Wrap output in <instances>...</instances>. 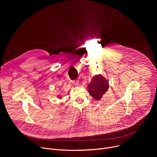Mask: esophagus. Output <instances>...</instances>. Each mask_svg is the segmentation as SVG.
I'll list each match as a JSON object with an SVG mask.
<instances>
[{"instance_id": "34e87169", "label": "esophagus", "mask_w": 157, "mask_h": 157, "mask_svg": "<svg viewBox=\"0 0 157 157\" xmlns=\"http://www.w3.org/2000/svg\"><path fill=\"white\" fill-rule=\"evenodd\" d=\"M73 83L75 85V86H78L79 85V82L78 81H73Z\"/></svg>"}]
</instances>
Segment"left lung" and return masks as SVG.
<instances>
[{
  "mask_svg": "<svg viewBox=\"0 0 157 157\" xmlns=\"http://www.w3.org/2000/svg\"><path fill=\"white\" fill-rule=\"evenodd\" d=\"M88 91L95 100H100L107 91L109 84L107 81L101 75L93 77L91 82L88 85Z\"/></svg>",
  "mask_w": 157,
  "mask_h": 157,
  "instance_id": "left-lung-1",
  "label": "left lung"
}]
</instances>
